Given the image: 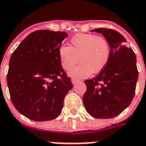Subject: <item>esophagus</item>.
I'll list each match as a JSON object with an SVG mask.
<instances>
[{
  "mask_svg": "<svg viewBox=\"0 0 146 146\" xmlns=\"http://www.w3.org/2000/svg\"><path fill=\"white\" fill-rule=\"evenodd\" d=\"M78 81V80H77V79H75V78L72 79V83L73 84H76Z\"/></svg>",
  "mask_w": 146,
  "mask_h": 146,
  "instance_id": "esophagus-1",
  "label": "esophagus"
}]
</instances>
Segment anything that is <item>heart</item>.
<instances>
[{"mask_svg":"<svg viewBox=\"0 0 146 146\" xmlns=\"http://www.w3.org/2000/svg\"><path fill=\"white\" fill-rule=\"evenodd\" d=\"M110 49L104 37L94 34L81 33L74 36L70 46H62L58 48V57L62 67L70 70L79 60L81 63L69 72L74 78H87L93 72H101L109 62Z\"/></svg>","mask_w":146,"mask_h":146,"instance_id":"b5f03b06","label":"heart"}]
</instances>
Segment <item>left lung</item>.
Masks as SVG:
<instances>
[{"label": "left lung", "instance_id": "1", "mask_svg": "<svg viewBox=\"0 0 146 146\" xmlns=\"http://www.w3.org/2000/svg\"><path fill=\"white\" fill-rule=\"evenodd\" d=\"M105 37L110 48V59L104 68L93 79L84 81L87 91L83 96L85 109L98 119L113 118L130 104L138 79L136 57L126 39L111 29L91 30Z\"/></svg>", "mask_w": 146, "mask_h": 146}]
</instances>
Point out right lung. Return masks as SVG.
<instances>
[{"instance_id": "obj_1", "label": "right lung", "mask_w": 146, "mask_h": 146, "mask_svg": "<svg viewBox=\"0 0 146 146\" xmlns=\"http://www.w3.org/2000/svg\"><path fill=\"white\" fill-rule=\"evenodd\" d=\"M67 36L65 32L37 30L11 55L7 75L11 101L28 119L47 121L60 115L64 98L73 87L58 57Z\"/></svg>"}]
</instances>
